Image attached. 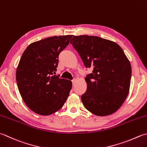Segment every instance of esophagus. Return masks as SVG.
Wrapping results in <instances>:
<instances>
[{
  "label": "esophagus",
  "mask_w": 147,
  "mask_h": 147,
  "mask_svg": "<svg viewBox=\"0 0 147 147\" xmlns=\"http://www.w3.org/2000/svg\"><path fill=\"white\" fill-rule=\"evenodd\" d=\"M76 78H74V79H73V80H72V83H73V85H74V83H76Z\"/></svg>",
  "instance_id": "obj_1"
}]
</instances>
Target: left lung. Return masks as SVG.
I'll use <instances>...</instances> for the list:
<instances>
[{"label": "left lung", "mask_w": 147, "mask_h": 147, "mask_svg": "<svg viewBox=\"0 0 147 147\" xmlns=\"http://www.w3.org/2000/svg\"><path fill=\"white\" fill-rule=\"evenodd\" d=\"M87 68L92 73L85 78L87 88L81 99L85 108L98 116L119 110L130 87L131 66L116 42L97 36H74L70 41Z\"/></svg>", "instance_id": "obj_1"}]
</instances>
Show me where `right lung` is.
Here are the masks:
<instances>
[{"mask_svg": "<svg viewBox=\"0 0 147 147\" xmlns=\"http://www.w3.org/2000/svg\"><path fill=\"white\" fill-rule=\"evenodd\" d=\"M72 35L53 36L31 43L23 53L16 79L23 100L41 115H49L64 106L72 82L55 75L60 53L69 45Z\"/></svg>", "mask_w": 147, "mask_h": 147, "instance_id": "1", "label": "right lung"}]
</instances>
